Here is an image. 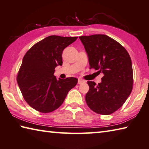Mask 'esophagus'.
<instances>
[{"mask_svg": "<svg viewBox=\"0 0 149 149\" xmlns=\"http://www.w3.org/2000/svg\"><path fill=\"white\" fill-rule=\"evenodd\" d=\"M84 83H85V80H83V79H81V78H79V79H78V84H82Z\"/></svg>", "mask_w": 149, "mask_h": 149, "instance_id": "esophagus-1", "label": "esophagus"}]
</instances>
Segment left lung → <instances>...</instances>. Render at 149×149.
I'll list each match as a JSON object with an SVG mask.
<instances>
[{"label":"left lung","mask_w":149,"mask_h":149,"mask_svg":"<svg viewBox=\"0 0 149 149\" xmlns=\"http://www.w3.org/2000/svg\"><path fill=\"white\" fill-rule=\"evenodd\" d=\"M79 38L88 55L90 68L104 74L98 85L87 81L86 104L98 114H112L124 104L133 88L130 56L123 45L107 35Z\"/></svg>","instance_id":"obj_1"}]
</instances>
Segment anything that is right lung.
Here are the masks:
<instances>
[{
  "label": "right lung",
  "instance_id": "1",
  "mask_svg": "<svg viewBox=\"0 0 149 149\" xmlns=\"http://www.w3.org/2000/svg\"><path fill=\"white\" fill-rule=\"evenodd\" d=\"M77 38L49 36L25 53L17 81L23 98L35 110L47 113L58 109L70 90L77 85V78L56 79L54 76L56 66L63 64V50Z\"/></svg>",
  "mask_w": 149,
  "mask_h": 149
}]
</instances>
